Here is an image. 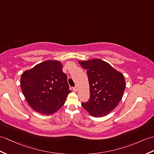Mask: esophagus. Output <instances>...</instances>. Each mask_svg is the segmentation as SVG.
<instances>
[{
	"mask_svg": "<svg viewBox=\"0 0 154 154\" xmlns=\"http://www.w3.org/2000/svg\"><path fill=\"white\" fill-rule=\"evenodd\" d=\"M73 91L74 92H77L78 91V87H77V86H76V87H75L73 88Z\"/></svg>",
	"mask_w": 154,
	"mask_h": 154,
	"instance_id": "34e87169",
	"label": "esophagus"
}]
</instances>
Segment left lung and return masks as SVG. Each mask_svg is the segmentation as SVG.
<instances>
[{"instance_id": "8db88e82", "label": "left lung", "mask_w": 154, "mask_h": 154, "mask_svg": "<svg viewBox=\"0 0 154 154\" xmlns=\"http://www.w3.org/2000/svg\"><path fill=\"white\" fill-rule=\"evenodd\" d=\"M79 63L87 70L90 87V98L82 106L93 117L107 116L122 99L126 87L124 75L100 59L79 61Z\"/></svg>"}]
</instances>
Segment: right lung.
<instances>
[{
  "instance_id": "right-lung-1",
  "label": "right lung",
  "mask_w": 154,
  "mask_h": 154,
  "mask_svg": "<svg viewBox=\"0 0 154 154\" xmlns=\"http://www.w3.org/2000/svg\"><path fill=\"white\" fill-rule=\"evenodd\" d=\"M20 86L32 109L46 116L62 108L71 92L62 63L58 60H46L25 71Z\"/></svg>"
}]
</instances>
